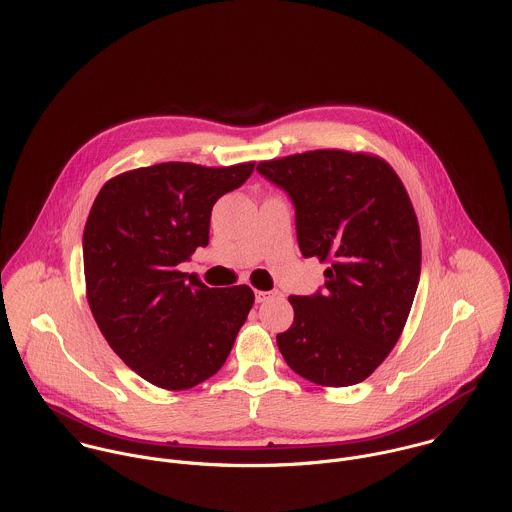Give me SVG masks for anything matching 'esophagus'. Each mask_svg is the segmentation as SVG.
Masks as SVG:
<instances>
[{
  "instance_id": "1",
  "label": "esophagus",
  "mask_w": 512,
  "mask_h": 512,
  "mask_svg": "<svg viewBox=\"0 0 512 512\" xmlns=\"http://www.w3.org/2000/svg\"><path fill=\"white\" fill-rule=\"evenodd\" d=\"M272 295H274V293L256 292V301H258V303H264V301H266V299H270Z\"/></svg>"
}]
</instances>
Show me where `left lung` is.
I'll list each match as a JSON object with an SVG mask.
<instances>
[{"label": "left lung", "mask_w": 512, "mask_h": 512, "mask_svg": "<svg viewBox=\"0 0 512 512\" xmlns=\"http://www.w3.org/2000/svg\"><path fill=\"white\" fill-rule=\"evenodd\" d=\"M288 193L297 244L327 262L323 290L290 295L292 327L276 337L286 363L321 386H353L394 349L420 282V226L380 157L315 149L258 163Z\"/></svg>", "instance_id": "8db88e82"}]
</instances>
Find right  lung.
<instances>
[{
  "mask_svg": "<svg viewBox=\"0 0 512 512\" xmlns=\"http://www.w3.org/2000/svg\"><path fill=\"white\" fill-rule=\"evenodd\" d=\"M254 163H157L110 179L82 234L86 297L112 351L144 380L187 390L224 365L254 303L248 286L209 288L179 272L209 244L213 205Z\"/></svg>",
  "mask_w": 512,
  "mask_h": 512,
  "instance_id": "right-lung-1",
  "label": "right lung"
}]
</instances>
